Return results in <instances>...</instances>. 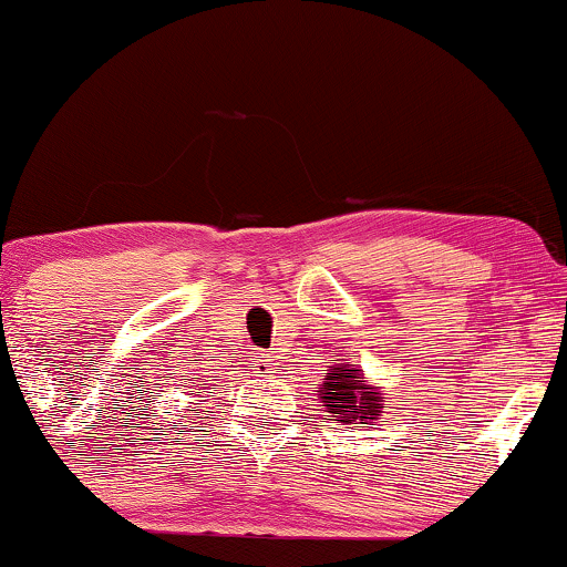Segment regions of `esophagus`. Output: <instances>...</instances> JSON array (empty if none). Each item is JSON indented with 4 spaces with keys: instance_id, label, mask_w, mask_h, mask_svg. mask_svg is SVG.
<instances>
[{
    "instance_id": "obj_1",
    "label": "esophagus",
    "mask_w": 567,
    "mask_h": 567,
    "mask_svg": "<svg viewBox=\"0 0 567 567\" xmlns=\"http://www.w3.org/2000/svg\"><path fill=\"white\" fill-rule=\"evenodd\" d=\"M254 361H257L254 369H259V372H270V369H272V355L270 353H257V355H254Z\"/></svg>"
}]
</instances>
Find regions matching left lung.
<instances>
[{
  "mask_svg": "<svg viewBox=\"0 0 567 567\" xmlns=\"http://www.w3.org/2000/svg\"><path fill=\"white\" fill-rule=\"evenodd\" d=\"M327 383H323L321 399L332 415L329 417H342L340 423H369L378 421L380 412V393L364 385L361 380V369L355 364L334 367V372H327Z\"/></svg>",
  "mask_w": 567,
  "mask_h": 567,
  "instance_id": "8db88e82",
  "label": "left lung"
}]
</instances>
